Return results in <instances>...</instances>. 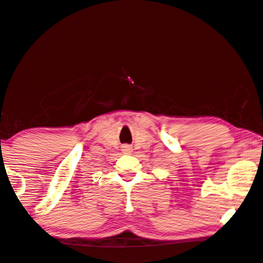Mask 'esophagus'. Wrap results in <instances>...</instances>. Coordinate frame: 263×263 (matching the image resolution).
Wrapping results in <instances>:
<instances>
[{
    "label": "esophagus",
    "instance_id": "34e87169",
    "mask_svg": "<svg viewBox=\"0 0 263 263\" xmlns=\"http://www.w3.org/2000/svg\"><path fill=\"white\" fill-rule=\"evenodd\" d=\"M122 148H123V152H126V153L131 152V147H129V146H123Z\"/></svg>",
    "mask_w": 263,
    "mask_h": 263
}]
</instances>
